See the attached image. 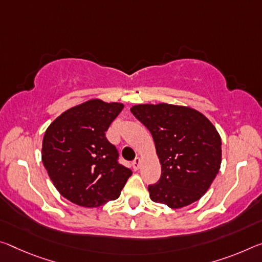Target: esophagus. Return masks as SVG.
I'll return each mask as SVG.
<instances>
[{"label": "esophagus", "mask_w": 262, "mask_h": 262, "mask_svg": "<svg viewBox=\"0 0 262 262\" xmlns=\"http://www.w3.org/2000/svg\"><path fill=\"white\" fill-rule=\"evenodd\" d=\"M132 165H133V169H134V170H139L140 169V165H141V159H140V157H136V159L133 161Z\"/></svg>", "instance_id": "esophagus-1"}]
</instances>
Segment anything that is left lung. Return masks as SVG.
Masks as SVG:
<instances>
[{
	"instance_id": "left-lung-1",
	"label": "left lung",
	"mask_w": 262,
	"mask_h": 262,
	"mask_svg": "<svg viewBox=\"0 0 262 262\" xmlns=\"http://www.w3.org/2000/svg\"><path fill=\"white\" fill-rule=\"evenodd\" d=\"M130 112L151 133L162 172L149 185L155 203L181 209L203 197L221 169L222 140L201 112L185 106L136 105Z\"/></svg>"
}]
</instances>
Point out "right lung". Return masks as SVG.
<instances>
[{
  "label": "right lung",
  "instance_id": "1",
  "mask_svg": "<svg viewBox=\"0 0 262 262\" xmlns=\"http://www.w3.org/2000/svg\"><path fill=\"white\" fill-rule=\"evenodd\" d=\"M122 108L92 99L64 112L45 132L41 161L56 189L74 204L98 207L114 201L130 177L105 134Z\"/></svg>",
  "mask_w": 262,
  "mask_h": 262
}]
</instances>
